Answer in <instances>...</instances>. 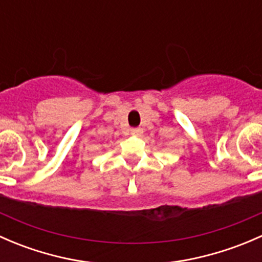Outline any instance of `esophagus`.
Masks as SVG:
<instances>
[{"label":"esophagus","instance_id":"34e87169","mask_svg":"<svg viewBox=\"0 0 262 262\" xmlns=\"http://www.w3.org/2000/svg\"><path fill=\"white\" fill-rule=\"evenodd\" d=\"M142 133H143V130H142L141 128H132L130 129L132 136H141Z\"/></svg>","mask_w":262,"mask_h":262}]
</instances>
